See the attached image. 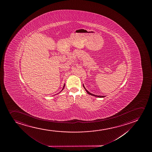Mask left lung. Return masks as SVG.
I'll use <instances>...</instances> for the list:
<instances>
[{
    "instance_id": "1",
    "label": "left lung",
    "mask_w": 152,
    "mask_h": 152,
    "mask_svg": "<svg viewBox=\"0 0 152 152\" xmlns=\"http://www.w3.org/2000/svg\"><path fill=\"white\" fill-rule=\"evenodd\" d=\"M83 87H84V88H85V91H86V92H87V93L89 95H92L94 96H95V97H100V98H102V97H104L105 96H98V95H94V94H92L90 93H89V91H87V89H86L85 88V87H84V85H83Z\"/></svg>"
}]
</instances>
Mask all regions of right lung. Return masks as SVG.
<instances>
[{"mask_svg":"<svg viewBox=\"0 0 152 152\" xmlns=\"http://www.w3.org/2000/svg\"><path fill=\"white\" fill-rule=\"evenodd\" d=\"M64 87H65V85H64V87H63V89H62V91H63V89H64Z\"/></svg>","mask_w":152,"mask_h":152,"instance_id":"right-lung-1","label":"right lung"}]
</instances>
